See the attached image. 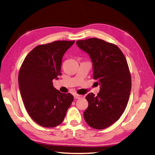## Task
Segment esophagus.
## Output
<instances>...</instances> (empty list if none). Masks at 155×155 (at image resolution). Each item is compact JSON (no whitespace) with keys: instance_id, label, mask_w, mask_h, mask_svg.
I'll use <instances>...</instances> for the list:
<instances>
[{"instance_id":"obj_1","label":"esophagus","mask_w":155,"mask_h":155,"mask_svg":"<svg viewBox=\"0 0 155 155\" xmlns=\"http://www.w3.org/2000/svg\"><path fill=\"white\" fill-rule=\"evenodd\" d=\"M74 99H79V98H80L81 97V96L79 94H74Z\"/></svg>"}]
</instances>
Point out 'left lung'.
Listing matches in <instances>:
<instances>
[{
    "instance_id": "8db88e82",
    "label": "left lung",
    "mask_w": 155,
    "mask_h": 155,
    "mask_svg": "<svg viewBox=\"0 0 155 155\" xmlns=\"http://www.w3.org/2000/svg\"><path fill=\"white\" fill-rule=\"evenodd\" d=\"M76 44L90 56L93 79L100 85L97 96H86L88 106L84 119L94 129L107 128L120 118L129 101L131 78L127 62L118 46L102 39L90 38Z\"/></svg>"
}]
</instances>
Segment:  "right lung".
I'll return each instance as SVG.
<instances>
[{
  "label": "right lung",
  "mask_w": 155,
  "mask_h": 155,
  "mask_svg": "<svg viewBox=\"0 0 155 155\" xmlns=\"http://www.w3.org/2000/svg\"><path fill=\"white\" fill-rule=\"evenodd\" d=\"M74 42L57 41L37 46L26 55L18 72V86L28 113L45 127L61 124L73 101L71 94L60 92L52 81L61 75L63 56Z\"/></svg>",
  "instance_id": "1"
}]
</instances>
